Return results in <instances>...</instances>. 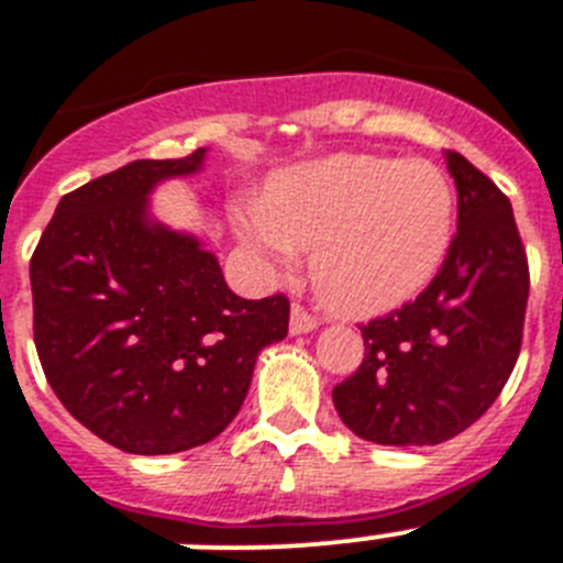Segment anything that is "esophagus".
Returning <instances> with one entry per match:
<instances>
[{"label": "esophagus", "instance_id": "1", "mask_svg": "<svg viewBox=\"0 0 563 563\" xmlns=\"http://www.w3.org/2000/svg\"><path fill=\"white\" fill-rule=\"evenodd\" d=\"M318 318L312 312L301 307V303H292V312H290V332L292 334H307V332H316L318 329Z\"/></svg>", "mask_w": 563, "mask_h": 563}]
</instances>
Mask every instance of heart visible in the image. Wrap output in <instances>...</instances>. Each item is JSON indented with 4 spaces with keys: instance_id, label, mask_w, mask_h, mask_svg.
<instances>
[{
    "instance_id": "b5f03b06",
    "label": "heart",
    "mask_w": 563,
    "mask_h": 563,
    "mask_svg": "<svg viewBox=\"0 0 563 563\" xmlns=\"http://www.w3.org/2000/svg\"><path fill=\"white\" fill-rule=\"evenodd\" d=\"M236 225L278 265L312 247L318 296L343 316H376L441 271L455 236V187L432 162L332 156L278 180Z\"/></svg>"
}]
</instances>
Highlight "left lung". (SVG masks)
Returning a JSON list of instances; mask_svg holds the SVG:
<instances>
[{"label":"left lung","mask_w":563,"mask_h":563,"mask_svg":"<svg viewBox=\"0 0 563 563\" xmlns=\"http://www.w3.org/2000/svg\"><path fill=\"white\" fill-rule=\"evenodd\" d=\"M457 234L416 301L363 323L365 357L332 390L343 424L385 446H435L472 427L522 349L530 273L510 200L461 153Z\"/></svg>","instance_id":"left-lung-1"}]
</instances>
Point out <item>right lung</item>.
Listing matches in <instances>:
<instances>
[{"label": "right lung", "instance_id": "right-lung-1", "mask_svg": "<svg viewBox=\"0 0 563 563\" xmlns=\"http://www.w3.org/2000/svg\"><path fill=\"white\" fill-rule=\"evenodd\" d=\"M142 158L64 195L30 260L33 334L60 405L131 455L218 438L265 345L287 338L282 292L247 301L198 236L151 218L156 184L203 167Z\"/></svg>", "mask_w": 563, "mask_h": 563}]
</instances>
